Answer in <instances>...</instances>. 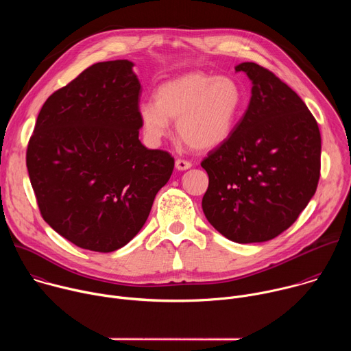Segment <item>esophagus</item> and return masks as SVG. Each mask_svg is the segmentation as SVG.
Wrapping results in <instances>:
<instances>
[{
    "label": "esophagus",
    "mask_w": 351,
    "mask_h": 351,
    "mask_svg": "<svg viewBox=\"0 0 351 351\" xmlns=\"http://www.w3.org/2000/svg\"><path fill=\"white\" fill-rule=\"evenodd\" d=\"M175 167H176V169H179V171H186V169L191 168V162L187 161V160L178 158V160L175 161Z\"/></svg>",
    "instance_id": "34e87169"
}]
</instances>
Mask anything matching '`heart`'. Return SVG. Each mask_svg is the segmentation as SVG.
Returning <instances> with one entry per match:
<instances>
[{"instance_id":"1","label":"heart","mask_w":351,"mask_h":351,"mask_svg":"<svg viewBox=\"0 0 351 351\" xmlns=\"http://www.w3.org/2000/svg\"><path fill=\"white\" fill-rule=\"evenodd\" d=\"M154 101L141 103L138 117L147 138L158 143L169 121L182 141L204 152L222 144L233 132L243 106V90L230 76L190 72L160 84Z\"/></svg>"}]
</instances>
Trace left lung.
<instances>
[{"label":"left lung","mask_w":351,"mask_h":351,"mask_svg":"<svg viewBox=\"0 0 351 351\" xmlns=\"http://www.w3.org/2000/svg\"><path fill=\"white\" fill-rule=\"evenodd\" d=\"M252 98L230 136L202 161L208 222L236 243H261L290 228L315 194L321 133L302 98L269 69L243 62Z\"/></svg>","instance_id":"obj_1"}]
</instances>
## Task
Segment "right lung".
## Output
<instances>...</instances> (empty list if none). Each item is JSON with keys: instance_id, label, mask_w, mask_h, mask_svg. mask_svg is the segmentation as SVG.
Here are the masks:
<instances>
[{"instance_id": "1", "label": "right lung", "mask_w": 351, "mask_h": 351, "mask_svg": "<svg viewBox=\"0 0 351 351\" xmlns=\"http://www.w3.org/2000/svg\"><path fill=\"white\" fill-rule=\"evenodd\" d=\"M128 60L98 62L44 103L26 165L43 219L80 248L111 253L145 223L175 160L138 140L141 86Z\"/></svg>"}]
</instances>
